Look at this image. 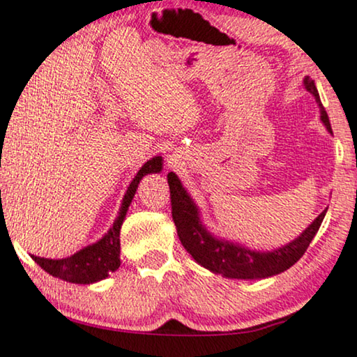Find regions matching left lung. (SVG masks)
Masks as SVG:
<instances>
[{
  "label": "left lung",
  "instance_id": "obj_1",
  "mask_svg": "<svg viewBox=\"0 0 357 357\" xmlns=\"http://www.w3.org/2000/svg\"><path fill=\"white\" fill-rule=\"evenodd\" d=\"M304 86L310 94H314L317 104L320 107L321 121H324L328 131H331L328 115H326L325 107L321 105L314 79L307 76L304 79ZM167 180L170 188V204H172V219L185 250L202 266L226 278L260 280V278L280 275V273L286 271L287 268L299 261L301 257L309 248L312 238L315 237L326 213V209L324 213H320L319 218L296 241L287 243V245L273 252H257L213 237L203 227L198 216V209L190 199L187 192H185L177 175L170 172L167 175Z\"/></svg>",
  "mask_w": 357,
  "mask_h": 357
}]
</instances>
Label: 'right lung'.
I'll use <instances>...</instances> for the list:
<instances>
[{
	"label": "right lung",
	"mask_w": 357,
	"mask_h": 357,
	"mask_svg": "<svg viewBox=\"0 0 357 357\" xmlns=\"http://www.w3.org/2000/svg\"><path fill=\"white\" fill-rule=\"evenodd\" d=\"M160 169H162V158L160 155L148 160L139 169V172L136 174L133 182L130 183L128 190H126L119 218L115 219L114 226L110 227V231L99 242L84 247L82 250L75 253V255L61 258V260H50V258H40L36 255H32V260L42 270H45L48 275L56 276L68 282L92 284V282L105 280L110 273L119 270L120 266V229L126 216V211H128L131 199H133L136 193V188H138L139 180L148 174L159 172Z\"/></svg>",
	"instance_id": "1"
}]
</instances>
